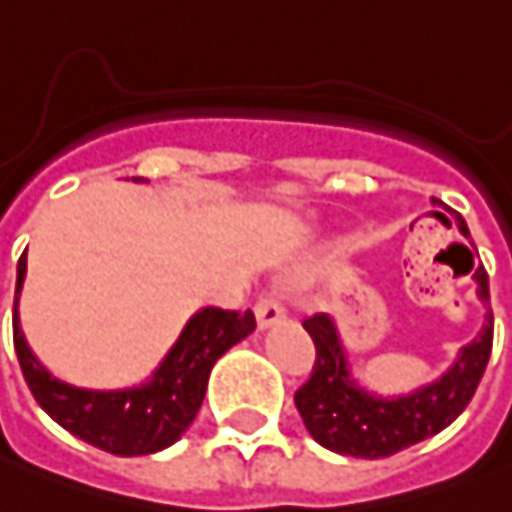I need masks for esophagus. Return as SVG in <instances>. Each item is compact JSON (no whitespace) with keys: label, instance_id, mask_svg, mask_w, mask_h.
<instances>
[{"label":"esophagus","instance_id":"esophagus-1","mask_svg":"<svg viewBox=\"0 0 512 512\" xmlns=\"http://www.w3.org/2000/svg\"><path fill=\"white\" fill-rule=\"evenodd\" d=\"M255 316L260 330H266V327H274V324H280L282 318H285V307H282L277 296H260L255 305Z\"/></svg>","mask_w":512,"mask_h":512}]
</instances>
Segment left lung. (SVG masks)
Here are the masks:
<instances>
[{
	"label": "left lung",
	"mask_w": 512,
	"mask_h": 512,
	"mask_svg": "<svg viewBox=\"0 0 512 512\" xmlns=\"http://www.w3.org/2000/svg\"><path fill=\"white\" fill-rule=\"evenodd\" d=\"M455 221L468 238L463 216L455 213ZM474 282L480 302L488 307L491 291L488 271L482 266L474 271ZM302 324L316 343V363L310 380L293 396L296 410L305 421L307 432L321 446L338 455L366 460L391 457L449 427L477 391L493 346V313L488 307L480 335L460 349L457 360L441 380L399 396H380L357 385L338 327L327 313H316Z\"/></svg>",
	"instance_id": "left-lung-1"
}]
</instances>
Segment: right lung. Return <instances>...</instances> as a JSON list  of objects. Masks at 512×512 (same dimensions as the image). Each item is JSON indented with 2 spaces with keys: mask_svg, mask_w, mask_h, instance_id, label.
<instances>
[{
  "mask_svg": "<svg viewBox=\"0 0 512 512\" xmlns=\"http://www.w3.org/2000/svg\"><path fill=\"white\" fill-rule=\"evenodd\" d=\"M138 180V177H132ZM27 274V252L19 257L13 299V346L35 402L63 430L110 455H155L191 427L202 407L210 368L227 349L255 332V313L202 307L191 316L155 374L124 391H88L52 377L32 355L19 327V293Z\"/></svg>",
  "mask_w": 512,
  "mask_h": 512,
  "instance_id": "add662e5",
  "label": "right lung"
}]
</instances>
